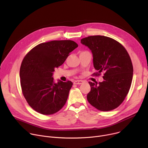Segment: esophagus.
<instances>
[{
  "label": "esophagus",
  "mask_w": 148,
  "mask_h": 148,
  "mask_svg": "<svg viewBox=\"0 0 148 148\" xmlns=\"http://www.w3.org/2000/svg\"><path fill=\"white\" fill-rule=\"evenodd\" d=\"M83 80H76L74 82V84H81L82 83H83Z\"/></svg>",
  "instance_id": "1"
}]
</instances>
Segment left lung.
<instances>
[{"mask_svg":"<svg viewBox=\"0 0 148 148\" xmlns=\"http://www.w3.org/2000/svg\"><path fill=\"white\" fill-rule=\"evenodd\" d=\"M81 43L93 54V66L103 73V81L88 82L91 90L87 99L93 106L102 111L115 109L124 101L131 86L133 67L125 47L114 39L104 36H91L82 38Z\"/></svg>","mask_w":148,"mask_h":148,"instance_id":"1","label":"left lung"}]
</instances>
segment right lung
<instances>
[{
    "mask_svg": "<svg viewBox=\"0 0 148 148\" xmlns=\"http://www.w3.org/2000/svg\"><path fill=\"white\" fill-rule=\"evenodd\" d=\"M77 47L73 40H53L37 45L24 58L19 71L22 92L37 112L51 115L65 104L73 83H55L53 72Z\"/></svg>",
    "mask_w": 148,
    "mask_h": 148,
    "instance_id": "obj_1",
    "label": "right lung"
}]
</instances>
